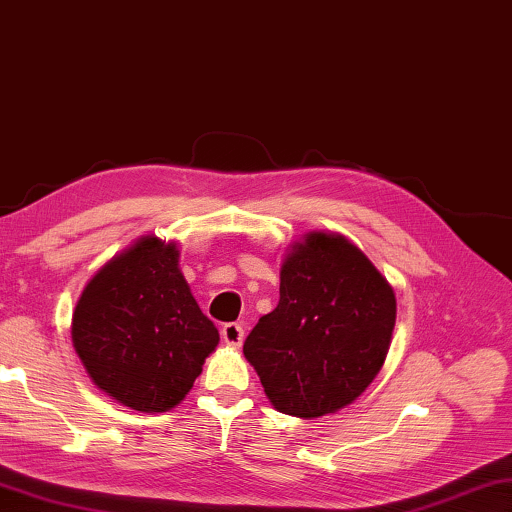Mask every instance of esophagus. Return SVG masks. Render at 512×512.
<instances>
[{
    "label": "esophagus",
    "mask_w": 512,
    "mask_h": 512,
    "mask_svg": "<svg viewBox=\"0 0 512 512\" xmlns=\"http://www.w3.org/2000/svg\"><path fill=\"white\" fill-rule=\"evenodd\" d=\"M220 334H223V341L227 345H234V347H238L245 339L243 325H238V323H225L223 330H220Z\"/></svg>",
    "instance_id": "34e87169"
}]
</instances>
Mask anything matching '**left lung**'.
Here are the masks:
<instances>
[{"instance_id":"8db88e82","label":"left lung","mask_w":512,"mask_h":512,"mask_svg":"<svg viewBox=\"0 0 512 512\" xmlns=\"http://www.w3.org/2000/svg\"><path fill=\"white\" fill-rule=\"evenodd\" d=\"M397 298L359 247L310 234L281 267V298L243 352L276 410L312 419L352 403L388 354Z\"/></svg>"}]
</instances>
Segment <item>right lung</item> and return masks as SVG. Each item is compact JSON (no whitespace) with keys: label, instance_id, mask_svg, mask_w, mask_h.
I'll list each match as a JSON object with an SVG mask.
<instances>
[{"label":"right lung","instance_id":"add662e5","mask_svg":"<svg viewBox=\"0 0 512 512\" xmlns=\"http://www.w3.org/2000/svg\"><path fill=\"white\" fill-rule=\"evenodd\" d=\"M71 334L93 383L140 412L178 406L220 341L180 272L176 245L151 236L91 278Z\"/></svg>","mask_w":512,"mask_h":512}]
</instances>
